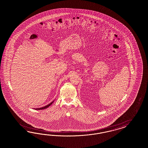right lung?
Instances as JSON below:
<instances>
[{"label": "right lung", "mask_w": 148, "mask_h": 148, "mask_svg": "<svg viewBox=\"0 0 148 148\" xmlns=\"http://www.w3.org/2000/svg\"><path fill=\"white\" fill-rule=\"evenodd\" d=\"M53 103V102H52V103H49V104H48V105H47V106H45V107H43V108H36V110H43V109H45V108H48L49 106H50V105H51L52 103Z\"/></svg>", "instance_id": "obj_1"}]
</instances>
